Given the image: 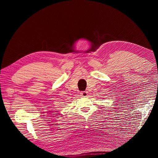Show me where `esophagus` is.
I'll return each instance as SVG.
<instances>
[{
  "mask_svg": "<svg viewBox=\"0 0 158 158\" xmlns=\"http://www.w3.org/2000/svg\"><path fill=\"white\" fill-rule=\"evenodd\" d=\"M80 95L82 97H87L88 95V92H82L80 93Z\"/></svg>",
  "mask_w": 158,
  "mask_h": 158,
  "instance_id": "esophagus-1",
  "label": "esophagus"
}]
</instances>
